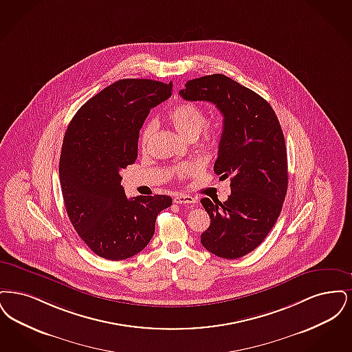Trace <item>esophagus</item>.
Listing matches in <instances>:
<instances>
[{
  "label": "esophagus",
  "mask_w": 352,
  "mask_h": 352,
  "mask_svg": "<svg viewBox=\"0 0 352 352\" xmlns=\"http://www.w3.org/2000/svg\"><path fill=\"white\" fill-rule=\"evenodd\" d=\"M173 202H175V204H190V205H193V204H196L197 201H196L195 197L188 196V195H177V196L173 199Z\"/></svg>",
  "instance_id": "obj_1"
}]
</instances>
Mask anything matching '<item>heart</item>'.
I'll return each instance as SVG.
<instances>
[{"instance_id": "b5f03b06", "label": "heart", "mask_w": 352, "mask_h": 352, "mask_svg": "<svg viewBox=\"0 0 352 352\" xmlns=\"http://www.w3.org/2000/svg\"><path fill=\"white\" fill-rule=\"evenodd\" d=\"M167 118L169 123L176 129V131L184 138L192 140L199 137V134H202V146L205 147L214 146L218 133L215 129H205L204 132L201 131L206 124V114L204 109L199 105L192 102L177 104L169 109ZM153 130H155L153 122H147L143 126L140 131V139H139L142 148L147 147L150 139L153 137ZM201 131L202 133H200ZM172 172L177 179L183 180L197 172V164L190 162L183 163L176 166Z\"/></svg>"}]
</instances>
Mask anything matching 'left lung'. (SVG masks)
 <instances>
[{"label":"left lung","instance_id":"1","mask_svg":"<svg viewBox=\"0 0 352 352\" xmlns=\"http://www.w3.org/2000/svg\"><path fill=\"white\" fill-rule=\"evenodd\" d=\"M180 96L212 102L223 116L214 172L230 177L231 193L225 202L201 199L210 217L201 243L219 258H242L265 239L283 209L288 160L281 126L263 97L225 75L189 80Z\"/></svg>","mask_w":352,"mask_h":352}]
</instances>
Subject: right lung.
<instances>
[{
    "instance_id": "obj_1",
    "label": "right lung",
    "mask_w": 352,
    "mask_h": 352,
    "mask_svg": "<svg viewBox=\"0 0 352 352\" xmlns=\"http://www.w3.org/2000/svg\"><path fill=\"white\" fill-rule=\"evenodd\" d=\"M172 82L123 78L77 110L63 139L59 176L65 210L78 236L107 260H123L150 243L169 196L127 199L121 170L138 157L139 130Z\"/></svg>"
}]
</instances>
